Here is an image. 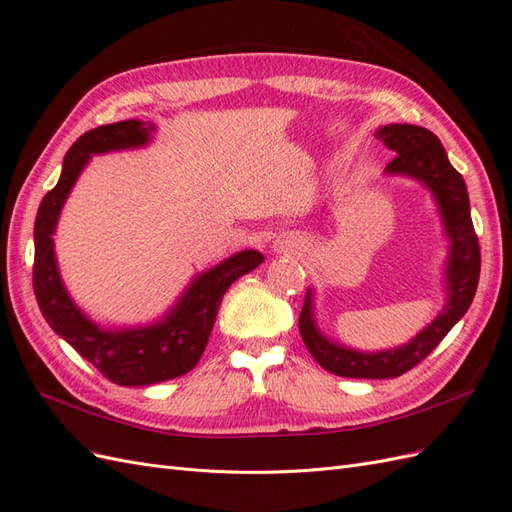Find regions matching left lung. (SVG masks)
I'll list each match as a JSON object with an SVG mask.
<instances>
[{"instance_id": "left-lung-1", "label": "left lung", "mask_w": 512, "mask_h": 512, "mask_svg": "<svg viewBox=\"0 0 512 512\" xmlns=\"http://www.w3.org/2000/svg\"><path fill=\"white\" fill-rule=\"evenodd\" d=\"M380 141L397 156L386 166V173L408 175L423 181L438 200L446 235L451 239L448 258V301L444 312L427 329L418 333L410 344L384 352H356L342 348L316 329L312 314V292L307 290L299 316V331L309 354L320 367L342 378H397L433 352L457 320L463 318L472 305L480 275V245L470 215V198L466 181L448 162L440 138L410 123H391L376 134Z\"/></svg>"}]
</instances>
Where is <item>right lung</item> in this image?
Masks as SVG:
<instances>
[{"label": "right lung", "mask_w": 512, "mask_h": 512, "mask_svg": "<svg viewBox=\"0 0 512 512\" xmlns=\"http://www.w3.org/2000/svg\"><path fill=\"white\" fill-rule=\"evenodd\" d=\"M156 130L151 121H119L89 130L68 149L61 177L42 198L34 224V292L49 327L64 337L104 378L119 386H147L188 374L203 356L228 286L256 269L265 256L245 250L198 275L162 322L143 329L106 331L87 320L61 284L53 232L76 177L91 153L141 147Z\"/></svg>", "instance_id": "add662e5"}]
</instances>
